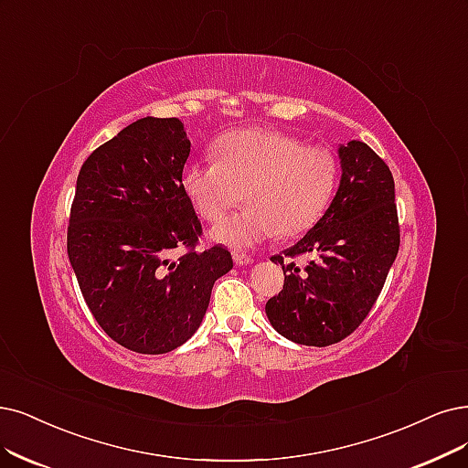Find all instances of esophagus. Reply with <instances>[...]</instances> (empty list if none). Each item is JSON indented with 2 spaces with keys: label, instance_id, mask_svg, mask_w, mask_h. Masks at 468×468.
<instances>
[{
  "label": "esophagus",
  "instance_id": "obj_1",
  "mask_svg": "<svg viewBox=\"0 0 468 468\" xmlns=\"http://www.w3.org/2000/svg\"><path fill=\"white\" fill-rule=\"evenodd\" d=\"M233 261L237 266H247V264H252V256L245 254V252H233Z\"/></svg>",
  "mask_w": 468,
  "mask_h": 468
}]
</instances>
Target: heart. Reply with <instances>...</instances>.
<instances>
[{
	"instance_id": "obj_1",
	"label": "heart",
	"mask_w": 468,
	"mask_h": 468,
	"mask_svg": "<svg viewBox=\"0 0 468 468\" xmlns=\"http://www.w3.org/2000/svg\"><path fill=\"white\" fill-rule=\"evenodd\" d=\"M216 162L185 165L181 186L197 214L218 221L240 200L247 210L221 219L210 237L221 245L254 247L278 233L295 237L320 219L337 183L335 154L303 146L299 138L273 129L223 134L214 144Z\"/></svg>"
}]
</instances>
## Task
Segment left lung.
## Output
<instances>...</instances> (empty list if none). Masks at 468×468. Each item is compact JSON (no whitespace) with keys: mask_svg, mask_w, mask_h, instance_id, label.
<instances>
[{"mask_svg":"<svg viewBox=\"0 0 468 468\" xmlns=\"http://www.w3.org/2000/svg\"><path fill=\"white\" fill-rule=\"evenodd\" d=\"M341 181L325 214L297 245L271 256L285 282L266 303L273 330L292 343L327 347L351 335L382 291L399 250L389 167L365 143L341 144ZM313 253L304 269L283 257Z\"/></svg>","mask_w":468,"mask_h":468,"instance_id":"1","label":"left lung"}]
</instances>
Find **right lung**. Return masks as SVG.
Instances as JSON below:
<instances>
[{"mask_svg": "<svg viewBox=\"0 0 468 468\" xmlns=\"http://www.w3.org/2000/svg\"><path fill=\"white\" fill-rule=\"evenodd\" d=\"M188 154L177 117H143L77 177L69 262L101 330L134 353L164 355L193 337L216 280L233 268L228 249L197 250L202 225L181 186Z\"/></svg>", "mask_w": 468, "mask_h": 468, "instance_id": "add662e5", "label": "right lung"}]
</instances>
